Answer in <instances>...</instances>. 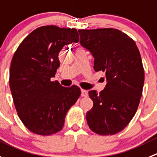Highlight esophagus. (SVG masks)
<instances>
[{
	"mask_svg": "<svg viewBox=\"0 0 157 157\" xmlns=\"http://www.w3.org/2000/svg\"><path fill=\"white\" fill-rule=\"evenodd\" d=\"M87 95H88L87 90H83V89H81V96L82 97H87Z\"/></svg>",
	"mask_w": 157,
	"mask_h": 157,
	"instance_id": "esophagus-1",
	"label": "esophagus"
}]
</instances>
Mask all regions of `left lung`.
<instances>
[{
    "label": "left lung",
    "mask_w": 157,
    "mask_h": 157,
    "mask_svg": "<svg viewBox=\"0 0 157 157\" xmlns=\"http://www.w3.org/2000/svg\"><path fill=\"white\" fill-rule=\"evenodd\" d=\"M80 43L94 58V69L105 72L104 90L89 91L93 108L86 114L89 128L109 136L128 125L136 114L144 84V69L133 39L115 29H80Z\"/></svg>",
    "instance_id": "8db88e82"
}]
</instances>
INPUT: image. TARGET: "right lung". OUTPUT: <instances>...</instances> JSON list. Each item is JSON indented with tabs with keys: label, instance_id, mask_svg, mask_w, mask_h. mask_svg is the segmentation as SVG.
Segmentation results:
<instances>
[{
	"label": "right lung",
	"instance_id": "add662e5",
	"mask_svg": "<svg viewBox=\"0 0 157 157\" xmlns=\"http://www.w3.org/2000/svg\"><path fill=\"white\" fill-rule=\"evenodd\" d=\"M78 42L77 29L42 26L31 32L14 52L10 89L19 118L32 132L49 136L60 131L68 110L79 98V87H65L50 80L59 67V51Z\"/></svg>",
	"mask_w": 157,
	"mask_h": 157
}]
</instances>
